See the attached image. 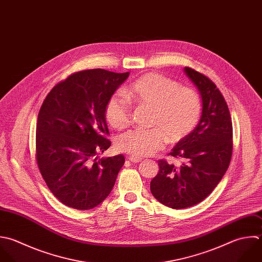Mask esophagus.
<instances>
[{"instance_id": "1", "label": "esophagus", "mask_w": 262, "mask_h": 262, "mask_svg": "<svg viewBox=\"0 0 262 262\" xmlns=\"http://www.w3.org/2000/svg\"><path fill=\"white\" fill-rule=\"evenodd\" d=\"M128 160H129L130 162H133V163H139V162L142 161V158L136 157V156H129V157H128Z\"/></svg>"}]
</instances>
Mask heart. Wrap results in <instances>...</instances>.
<instances>
[{"mask_svg": "<svg viewBox=\"0 0 262 262\" xmlns=\"http://www.w3.org/2000/svg\"><path fill=\"white\" fill-rule=\"evenodd\" d=\"M126 98L139 105L152 107L153 128H136L118 137L119 151L136 157L155 154L164 148L166 141L179 143L197 126L202 114V100L199 93L188 86H180L176 80L158 73H148L134 81L124 92ZM107 121L116 129L130 124L132 108L119 95H113L107 102Z\"/></svg>", "mask_w": 262, "mask_h": 262, "instance_id": "heart-1", "label": "heart"}]
</instances>
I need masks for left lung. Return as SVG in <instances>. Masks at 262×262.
Here are the masks:
<instances>
[{"label":"left lung","instance_id":"left-lung-1","mask_svg":"<svg viewBox=\"0 0 262 262\" xmlns=\"http://www.w3.org/2000/svg\"><path fill=\"white\" fill-rule=\"evenodd\" d=\"M202 99V115L195 129L179 142L170 156L181 165L159 160V172L151 181L152 195L163 205L183 209L203 201L219 185L231 162L233 125L221 91L204 74L185 67Z\"/></svg>","mask_w":262,"mask_h":262}]
</instances>
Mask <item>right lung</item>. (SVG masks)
<instances>
[{"mask_svg": "<svg viewBox=\"0 0 262 262\" xmlns=\"http://www.w3.org/2000/svg\"><path fill=\"white\" fill-rule=\"evenodd\" d=\"M129 72L83 70L57 83L37 115L35 158L53 195L64 205L89 210L114 187L124 156L99 158L111 142L107 102Z\"/></svg>", "mask_w": 262, "mask_h": 262, "instance_id": "1", "label": "right lung"}]
</instances>
